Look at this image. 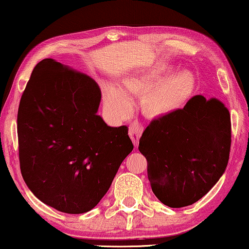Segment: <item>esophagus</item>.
I'll return each instance as SVG.
<instances>
[{"instance_id": "esophagus-1", "label": "esophagus", "mask_w": 249, "mask_h": 249, "mask_svg": "<svg viewBox=\"0 0 249 249\" xmlns=\"http://www.w3.org/2000/svg\"><path fill=\"white\" fill-rule=\"evenodd\" d=\"M142 132H143V127L138 124V123H133V124L130 126L128 134H130L131 139L133 141V144L135 147H138V144H139V140L141 138V134H142Z\"/></svg>"}]
</instances>
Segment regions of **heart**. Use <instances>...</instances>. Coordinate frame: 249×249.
Listing matches in <instances>:
<instances>
[{"label": "heart", "instance_id": "heart-1", "mask_svg": "<svg viewBox=\"0 0 249 249\" xmlns=\"http://www.w3.org/2000/svg\"><path fill=\"white\" fill-rule=\"evenodd\" d=\"M171 65L161 63L149 70L125 77L122 86L107 85L105 102L109 112L118 118L130 114L131 96L142 94L141 108L152 118H166L181 110L193 95L195 75L190 70L169 72Z\"/></svg>", "mask_w": 249, "mask_h": 249}]
</instances>
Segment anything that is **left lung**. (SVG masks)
Returning a JSON list of instances; mask_svg holds the SVG:
<instances>
[{
	"instance_id": "left-lung-1",
	"label": "left lung",
	"mask_w": 249,
	"mask_h": 249,
	"mask_svg": "<svg viewBox=\"0 0 249 249\" xmlns=\"http://www.w3.org/2000/svg\"><path fill=\"white\" fill-rule=\"evenodd\" d=\"M230 146L229 109L203 95L153 121L139 141L154 194L171 208L191 206L215 186L228 166Z\"/></svg>"
}]
</instances>
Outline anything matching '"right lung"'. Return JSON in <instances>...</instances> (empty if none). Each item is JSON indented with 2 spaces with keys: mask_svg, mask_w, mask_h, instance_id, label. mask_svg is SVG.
<instances>
[{
  "mask_svg": "<svg viewBox=\"0 0 249 249\" xmlns=\"http://www.w3.org/2000/svg\"><path fill=\"white\" fill-rule=\"evenodd\" d=\"M101 90L87 74L53 58L37 63L17 116L20 171L41 202L67 213L92 210L133 143L128 127L97 115Z\"/></svg>",
  "mask_w": 249,
  "mask_h": 249,
  "instance_id": "obj_1",
  "label": "right lung"
}]
</instances>
